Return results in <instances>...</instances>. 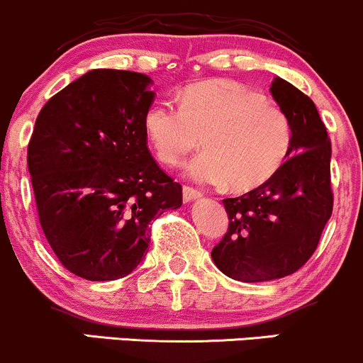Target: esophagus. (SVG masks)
Instances as JSON below:
<instances>
[{"mask_svg":"<svg viewBox=\"0 0 363 363\" xmlns=\"http://www.w3.org/2000/svg\"><path fill=\"white\" fill-rule=\"evenodd\" d=\"M200 197H202V194H200L199 190L191 189L189 185L183 186V200H185V202H194V200H197Z\"/></svg>","mask_w":363,"mask_h":363,"instance_id":"34e87169","label":"esophagus"}]
</instances>
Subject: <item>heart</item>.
Here are the masks:
<instances>
[{
    "mask_svg": "<svg viewBox=\"0 0 363 363\" xmlns=\"http://www.w3.org/2000/svg\"><path fill=\"white\" fill-rule=\"evenodd\" d=\"M146 130L168 166H177L200 144L206 151L189 164V177L231 190H250L268 180L292 144L289 115L262 93L228 79L189 86L180 106L168 101L151 106Z\"/></svg>",
    "mask_w": 363,
    "mask_h": 363,
    "instance_id": "heart-1",
    "label": "heart"
}]
</instances>
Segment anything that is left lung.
<instances>
[{
  "label": "left lung",
  "instance_id": "obj_1",
  "mask_svg": "<svg viewBox=\"0 0 363 363\" xmlns=\"http://www.w3.org/2000/svg\"><path fill=\"white\" fill-rule=\"evenodd\" d=\"M270 91L292 123L287 160L258 189L223 200L229 228L212 250L224 275L250 284L299 270L333 212L331 143L316 105L282 78Z\"/></svg>",
  "mask_w": 363,
  "mask_h": 363
}]
</instances>
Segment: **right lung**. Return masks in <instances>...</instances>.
I'll use <instances>...</instances> for the list:
<instances>
[{
	"instance_id": "add662e5",
	"label": "right lung",
	"mask_w": 363,
	"mask_h": 363,
	"mask_svg": "<svg viewBox=\"0 0 363 363\" xmlns=\"http://www.w3.org/2000/svg\"><path fill=\"white\" fill-rule=\"evenodd\" d=\"M149 84L134 71H88L47 101L30 138L42 231L62 267L91 282L129 275L149 223L182 206V185L147 149Z\"/></svg>"
}]
</instances>
